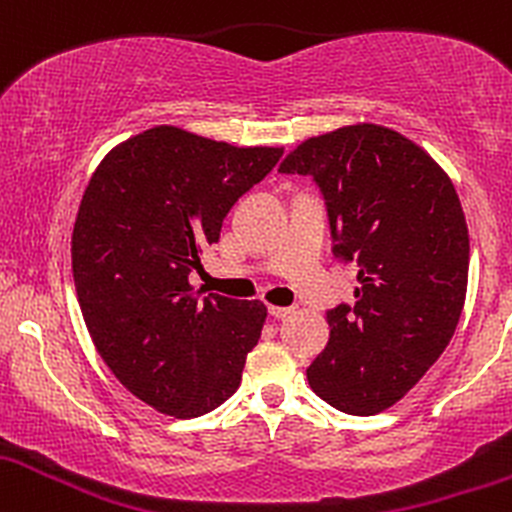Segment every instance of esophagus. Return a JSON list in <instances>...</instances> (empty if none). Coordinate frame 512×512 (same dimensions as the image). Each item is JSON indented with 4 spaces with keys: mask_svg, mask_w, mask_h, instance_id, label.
Returning <instances> with one entry per match:
<instances>
[{
    "mask_svg": "<svg viewBox=\"0 0 512 512\" xmlns=\"http://www.w3.org/2000/svg\"><path fill=\"white\" fill-rule=\"evenodd\" d=\"M292 312H295L292 307H268V314H271L273 319H285V317H290Z\"/></svg>",
    "mask_w": 512,
    "mask_h": 512,
    "instance_id": "obj_1",
    "label": "esophagus"
}]
</instances>
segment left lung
I'll use <instances>...</instances> for the list:
<instances>
[{"label":"left lung","instance_id":"left-lung-1","mask_svg":"<svg viewBox=\"0 0 512 512\" xmlns=\"http://www.w3.org/2000/svg\"><path fill=\"white\" fill-rule=\"evenodd\" d=\"M280 174L312 176L333 256L358 266L353 304L307 367L326 404L372 416L396 404L450 343L469 275V232L450 176L399 132L360 123L309 137Z\"/></svg>","mask_w":512,"mask_h":512}]
</instances>
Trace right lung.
<instances>
[{
	"label": "right lung",
	"instance_id": "right-lung-1",
	"mask_svg": "<svg viewBox=\"0 0 512 512\" xmlns=\"http://www.w3.org/2000/svg\"><path fill=\"white\" fill-rule=\"evenodd\" d=\"M280 157L159 125L91 176L72 232L77 300L103 363L152 409L195 418L237 392L266 304L200 297L188 275Z\"/></svg>",
	"mask_w": 512,
	"mask_h": 512
}]
</instances>
